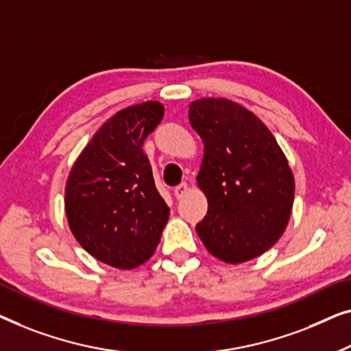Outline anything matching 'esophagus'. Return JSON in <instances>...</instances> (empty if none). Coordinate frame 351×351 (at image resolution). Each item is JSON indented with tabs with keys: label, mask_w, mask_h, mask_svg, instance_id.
<instances>
[{
	"label": "esophagus",
	"mask_w": 351,
	"mask_h": 351,
	"mask_svg": "<svg viewBox=\"0 0 351 351\" xmlns=\"http://www.w3.org/2000/svg\"><path fill=\"white\" fill-rule=\"evenodd\" d=\"M186 192H187V184H186V182H181V184H178L175 187V197H176V199H181V197L184 195Z\"/></svg>",
	"instance_id": "34e87169"
}]
</instances>
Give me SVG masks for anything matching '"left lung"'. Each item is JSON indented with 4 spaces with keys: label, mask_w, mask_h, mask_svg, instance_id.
Wrapping results in <instances>:
<instances>
[{
    "label": "left lung",
    "mask_w": 351,
    "mask_h": 351,
    "mask_svg": "<svg viewBox=\"0 0 351 351\" xmlns=\"http://www.w3.org/2000/svg\"><path fill=\"white\" fill-rule=\"evenodd\" d=\"M189 122L205 145L197 182L208 199L195 226L205 248L224 263L258 258L283 234L294 202V176L267 127L226 98L189 105Z\"/></svg>",
    "instance_id": "1"
}]
</instances>
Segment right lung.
Returning <instances> with one entry per match:
<instances>
[{
	"label": "right lung",
	"mask_w": 351,
	"mask_h": 351,
	"mask_svg": "<svg viewBox=\"0 0 351 351\" xmlns=\"http://www.w3.org/2000/svg\"><path fill=\"white\" fill-rule=\"evenodd\" d=\"M164 119L159 101L128 106L108 119L73 165L65 189L68 224L101 263L133 269L159 245L170 208L156 189L146 136Z\"/></svg>",
	"instance_id": "1"
}]
</instances>
